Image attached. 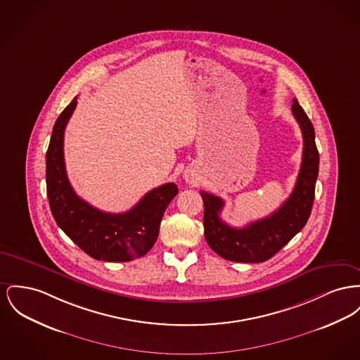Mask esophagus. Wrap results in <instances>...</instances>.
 Segmentation results:
<instances>
[{"label":"esophagus","instance_id":"obj_1","mask_svg":"<svg viewBox=\"0 0 360 360\" xmlns=\"http://www.w3.org/2000/svg\"><path fill=\"white\" fill-rule=\"evenodd\" d=\"M185 179H186V182H189V184H191V182H194L193 176H191V175H189V174H185Z\"/></svg>","mask_w":360,"mask_h":360}]
</instances>
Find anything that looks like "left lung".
I'll return each mask as SVG.
<instances>
[{
    "instance_id": "obj_1",
    "label": "left lung",
    "mask_w": 360,
    "mask_h": 360,
    "mask_svg": "<svg viewBox=\"0 0 360 360\" xmlns=\"http://www.w3.org/2000/svg\"><path fill=\"white\" fill-rule=\"evenodd\" d=\"M292 114L303 136V156L295 188L272 214L255 220L243 229H233L220 219L224 201L201 191L204 201V233L214 253L233 262H264L283 249L309 220L311 213L319 155L313 124L294 99Z\"/></svg>"
}]
</instances>
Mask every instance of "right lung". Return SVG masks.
<instances>
[{"mask_svg": "<svg viewBox=\"0 0 360 360\" xmlns=\"http://www.w3.org/2000/svg\"><path fill=\"white\" fill-rule=\"evenodd\" d=\"M77 105L75 98L57 118L46 153V185L56 223L89 257L107 262H127L148 253L171 200L175 184L148 191L130 211L107 213L80 198L70 185L64 160V131Z\"/></svg>", "mask_w": 360, "mask_h": 360, "instance_id": "obj_1", "label": "right lung"}]
</instances>
